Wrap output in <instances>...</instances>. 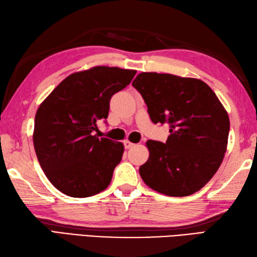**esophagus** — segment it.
I'll return each instance as SVG.
<instances>
[{"label": "esophagus", "mask_w": 257, "mask_h": 257, "mask_svg": "<svg viewBox=\"0 0 257 257\" xmlns=\"http://www.w3.org/2000/svg\"><path fill=\"white\" fill-rule=\"evenodd\" d=\"M123 145H124V148H125V149H130V148H132V147L135 146V144L130 143L129 140H124V141H123Z\"/></svg>", "instance_id": "esophagus-1"}]
</instances>
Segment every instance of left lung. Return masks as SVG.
<instances>
[{
	"instance_id": "8db88e82",
	"label": "left lung",
	"mask_w": 257,
	"mask_h": 257,
	"mask_svg": "<svg viewBox=\"0 0 257 257\" xmlns=\"http://www.w3.org/2000/svg\"><path fill=\"white\" fill-rule=\"evenodd\" d=\"M154 123H169L165 144L147 141L149 159L139 169L162 194L187 196L214 176L226 151L230 119L204 81L171 74L141 73L133 81Z\"/></svg>"
}]
</instances>
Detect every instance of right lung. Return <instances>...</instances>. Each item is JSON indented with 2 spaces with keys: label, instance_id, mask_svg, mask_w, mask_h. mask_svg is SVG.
Listing matches in <instances>:
<instances>
[{
  "label": "right lung",
  "instance_id": "obj_1",
  "mask_svg": "<svg viewBox=\"0 0 257 257\" xmlns=\"http://www.w3.org/2000/svg\"><path fill=\"white\" fill-rule=\"evenodd\" d=\"M136 70L96 66L69 75L38 107L33 143L47 179L62 193L87 198L105 190L121 161L123 145L92 133L109 102Z\"/></svg>",
  "mask_w": 257,
  "mask_h": 257
}]
</instances>
